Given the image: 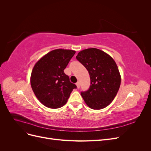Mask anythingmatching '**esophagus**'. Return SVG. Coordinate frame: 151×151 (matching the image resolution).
I'll list each match as a JSON object with an SVG mask.
<instances>
[{"mask_svg": "<svg viewBox=\"0 0 151 151\" xmlns=\"http://www.w3.org/2000/svg\"><path fill=\"white\" fill-rule=\"evenodd\" d=\"M76 84V86H77V88L79 89L80 88V83H79V82H77V83Z\"/></svg>", "mask_w": 151, "mask_h": 151, "instance_id": "34e87169", "label": "esophagus"}]
</instances>
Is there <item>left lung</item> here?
Masks as SVG:
<instances>
[{
  "label": "left lung",
  "instance_id": "1",
  "mask_svg": "<svg viewBox=\"0 0 151 151\" xmlns=\"http://www.w3.org/2000/svg\"><path fill=\"white\" fill-rule=\"evenodd\" d=\"M76 58L89 72L91 86L81 93L88 106L93 109L106 108L115 99L121 84V76L115 61L101 50H83Z\"/></svg>",
  "mask_w": 151,
  "mask_h": 151
}]
</instances>
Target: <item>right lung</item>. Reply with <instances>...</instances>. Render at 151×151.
Instances as JSON below:
<instances>
[{
	"label": "right lung",
	"instance_id": "obj_1",
	"mask_svg": "<svg viewBox=\"0 0 151 151\" xmlns=\"http://www.w3.org/2000/svg\"><path fill=\"white\" fill-rule=\"evenodd\" d=\"M75 53V50H53L34 65L30 77L31 88L46 107L56 109L63 106L72 90L76 88L63 72Z\"/></svg>",
	"mask_w": 151,
	"mask_h": 151
}]
</instances>
